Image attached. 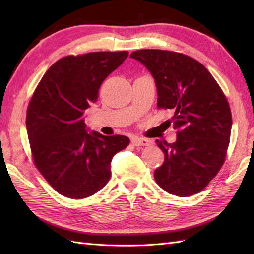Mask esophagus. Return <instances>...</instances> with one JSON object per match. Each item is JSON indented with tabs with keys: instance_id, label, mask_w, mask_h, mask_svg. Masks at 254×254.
Here are the masks:
<instances>
[{
	"instance_id": "1",
	"label": "esophagus",
	"mask_w": 254,
	"mask_h": 254,
	"mask_svg": "<svg viewBox=\"0 0 254 254\" xmlns=\"http://www.w3.org/2000/svg\"><path fill=\"white\" fill-rule=\"evenodd\" d=\"M131 142L133 145H135V146H147V145L152 144V141H149V139L138 136H133Z\"/></svg>"
}]
</instances>
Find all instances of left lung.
Masks as SVG:
<instances>
[{
  "label": "left lung",
  "instance_id": "1",
  "mask_svg": "<svg viewBox=\"0 0 254 254\" xmlns=\"http://www.w3.org/2000/svg\"><path fill=\"white\" fill-rule=\"evenodd\" d=\"M130 58L152 74L157 106L174 112L178 131L172 144L156 139L165 154L156 182L177 196L201 192L222 168L229 144L233 120L223 90L203 64L182 53L145 49Z\"/></svg>",
  "mask_w": 254,
  "mask_h": 254
}]
</instances>
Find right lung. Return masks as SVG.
<instances>
[{
	"instance_id": "obj_1",
	"label": "right lung",
	"mask_w": 254,
	"mask_h": 254,
	"mask_svg": "<svg viewBox=\"0 0 254 254\" xmlns=\"http://www.w3.org/2000/svg\"><path fill=\"white\" fill-rule=\"evenodd\" d=\"M127 51L68 56L48 69L29 102L26 128L35 165L62 195L84 198L104 188L111 160L130 139L86 127L83 113L98 98L102 82Z\"/></svg>"
}]
</instances>
